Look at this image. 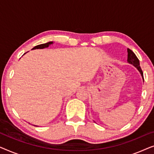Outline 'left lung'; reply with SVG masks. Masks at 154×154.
I'll list each match as a JSON object with an SVG mask.
<instances>
[{
    "mask_svg": "<svg viewBox=\"0 0 154 154\" xmlns=\"http://www.w3.org/2000/svg\"><path fill=\"white\" fill-rule=\"evenodd\" d=\"M128 62L130 64H132L134 66H135L136 68L137 69V70L140 71L141 75H142L143 79H144L142 70L140 66V61H139L138 58L137 57L135 54H134L131 50H130L129 48H128Z\"/></svg>",
    "mask_w": 154,
    "mask_h": 154,
    "instance_id": "left-lung-1",
    "label": "left lung"
}]
</instances>
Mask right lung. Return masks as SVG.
Listing matches in <instances>:
<instances>
[{
  "instance_id": "1",
  "label": "right lung",
  "mask_w": 154,
  "mask_h": 154,
  "mask_svg": "<svg viewBox=\"0 0 154 154\" xmlns=\"http://www.w3.org/2000/svg\"><path fill=\"white\" fill-rule=\"evenodd\" d=\"M53 43V42L52 41H50V42H48V43H43V44H41V45H36L35 46L34 48H32V50H35V49H43V48H48V46L50 45H51V44ZM36 126V125H35Z\"/></svg>"
}]
</instances>
